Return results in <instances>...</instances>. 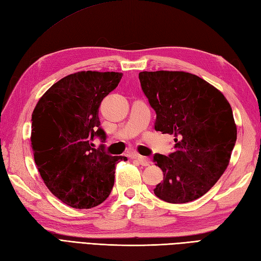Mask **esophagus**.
I'll return each instance as SVG.
<instances>
[{
    "mask_svg": "<svg viewBox=\"0 0 261 261\" xmlns=\"http://www.w3.org/2000/svg\"><path fill=\"white\" fill-rule=\"evenodd\" d=\"M135 158L137 159V161H138L139 163H140L141 166H144V167L149 166L150 163H151V161H150L149 158H145V156H142V155H136Z\"/></svg>",
    "mask_w": 261,
    "mask_h": 261,
    "instance_id": "obj_1",
    "label": "esophagus"
}]
</instances>
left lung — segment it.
<instances>
[{"label":"left lung","instance_id":"1","mask_svg":"<svg viewBox=\"0 0 261 261\" xmlns=\"http://www.w3.org/2000/svg\"><path fill=\"white\" fill-rule=\"evenodd\" d=\"M156 113L154 129L174 137L173 152L155 153L163 172L154 195L166 202L193 201L220 179L237 140L232 109L219 90L184 71L139 73Z\"/></svg>","mask_w":261,"mask_h":261}]
</instances>
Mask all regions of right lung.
Segmentation results:
<instances>
[{"instance_id": "1", "label": "right lung", "mask_w": 261, "mask_h": 261, "mask_svg": "<svg viewBox=\"0 0 261 261\" xmlns=\"http://www.w3.org/2000/svg\"><path fill=\"white\" fill-rule=\"evenodd\" d=\"M119 72L80 71L64 76L41 96L32 113L34 161L54 196L75 209L102 203L114 185L116 166L126 156H112L93 147L106 141L100 126L102 100L118 87Z\"/></svg>"}]
</instances>
